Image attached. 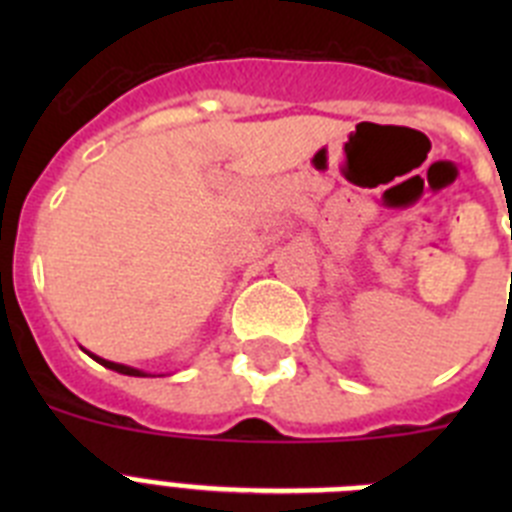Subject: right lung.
Here are the masks:
<instances>
[{
	"label": "right lung",
	"instance_id": "add662e5",
	"mask_svg": "<svg viewBox=\"0 0 512 512\" xmlns=\"http://www.w3.org/2000/svg\"><path fill=\"white\" fill-rule=\"evenodd\" d=\"M87 354H89V351H87ZM89 356H92V359L97 361V364H102V366H107V369H112V372L128 374V377H156V374H148V372H143V369H135V366L115 364V361H107V359H102V356H94V354H89ZM158 377H161V374H158Z\"/></svg>",
	"mask_w": 512,
	"mask_h": 512
}]
</instances>
